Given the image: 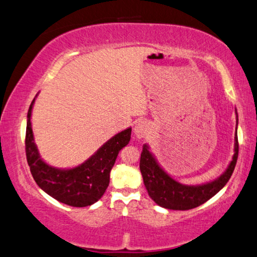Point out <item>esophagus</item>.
I'll return each mask as SVG.
<instances>
[{"instance_id": "1", "label": "esophagus", "mask_w": 257, "mask_h": 257, "mask_svg": "<svg viewBox=\"0 0 257 257\" xmlns=\"http://www.w3.org/2000/svg\"><path fill=\"white\" fill-rule=\"evenodd\" d=\"M134 133L137 134L138 138H145L148 133V125L145 120H138L134 125Z\"/></svg>"}]
</instances>
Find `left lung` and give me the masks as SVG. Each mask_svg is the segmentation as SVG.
Wrapping results in <instances>:
<instances>
[{
  "instance_id": "1",
  "label": "left lung",
  "mask_w": 257,
  "mask_h": 257,
  "mask_svg": "<svg viewBox=\"0 0 257 257\" xmlns=\"http://www.w3.org/2000/svg\"><path fill=\"white\" fill-rule=\"evenodd\" d=\"M234 155L222 176L201 186H186L173 180L157 164L155 157L144 145L140 157V171L148 194L159 206L172 210H189L207 202L222 189L234 171L239 153L238 136L235 133Z\"/></svg>"
}]
</instances>
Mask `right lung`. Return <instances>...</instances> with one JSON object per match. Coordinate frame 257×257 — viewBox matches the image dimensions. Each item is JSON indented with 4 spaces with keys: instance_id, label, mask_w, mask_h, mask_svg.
Masks as SVG:
<instances>
[{
    "instance_id": "1",
    "label": "right lung",
    "mask_w": 257,
    "mask_h": 257,
    "mask_svg": "<svg viewBox=\"0 0 257 257\" xmlns=\"http://www.w3.org/2000/svg\"><path fill=\"white\" fill-rule=\"evenodd\" d=\"M33 103L34 100L27 112L25 151L27 163L35 183L47 194L68 206L87 207L95 203L109 186L110 171L120 149L128 145L131 127L112 137L79 167L69 170L55 169L40 159L37 146L33 142V132L31 127Z\"/></svg>"
}]
</instances>
